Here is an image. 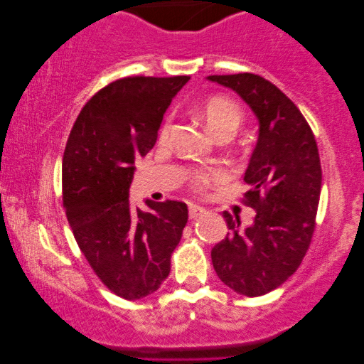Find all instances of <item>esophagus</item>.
Masks as SVG:
<instances>
[{
	"label": "esophagus",
	"instance_id": "1",
	"mask_svg": "<svg viewBox=\"0 0 364 364\" xmlns=\"http://www.w3.org/2000/svg\"><path fill=\"white\" fill-rule=\"evenodd\" d=\"M202 213H205V208L203 207H200V205H196V203H191V205H188V217L192 218H197V217H200Z\"/></svg>",
	"mask_w": 364,
	"mask_h": 364
}]
</instances>
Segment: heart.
<instances>
[{
  "label": "heart",
  "mask_w": 364,
  "mask_h": 364,
  "mask_svg": "<svg viewBox=\"0 0 364 364\" xmlns=\"http://www.w3.org/2000/svg\"><path fill=\"white\" fill-rule=\"evenodd\" d=\"M200 116L207 122L208 129L217 137L232 136L243 121L242 107L235 101L223 96H212L205 99L200 106ZM171 129L172 119L167 117L162 124L161 131H159V139L162 142H166L168 139ZM222 177L223 173L218 168H202V171H196L191 173V186L193 187V191L203 192L205 188L212 187L215 182L222 181Z\"/></svg>",
  "instance_id": "1"
}]
</instances>
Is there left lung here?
I'll use <instances>...</instances> for the list:
<instances>
[{
    "label": "left lung",
    "instance_id": "obj_1",
    "mask_svg": "<svg viewBox=\"0 0 364 364\" xmlns=\"http://www.w3.org/2000/svg\"><path fill=\"white\" fill-rule=\"evenodd\" d=\"M240 94L260 122L243 181V203L255 208L245 230L223 212L228 232L212 248L220 280L243 296H262L285 283L306 255L316 225L321 166L311 127L291 99L252 73L210 76Z\"/></svg>",
    "mask_w": 364,
    "mask_h": 364
}]
</instances>
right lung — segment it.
Listing matches in <instances>:
<instances>
[{"label":"right lung","instance_id":"1","mask_svg":"<svg viewBox=\"0 0 364 364\" xmlns=\"http://www.w3.org/2000/svg\"><path fill=\"white\" fill-rule=\"evenodd\" d=\"M188 76L117 79L81 109L63 156V205L79 248L114 295L139 300L171 273L183 202L129 200L134 168L157 141L164 112Z\"/></svg>","mask_w":364,"mask_h":364}]
</instances>
